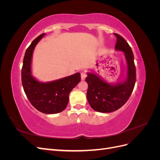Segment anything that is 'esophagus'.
Instances as JSON below:
<instances>
[{"label":"esophagus","mask_w":160,"mask_h":160,"mask_svg":"<svg viewBox=\"0 0 160 160\" xmlns=\"http://www.w3.org/2000/svg\"><path fill=\"white\" fill-rule=\"evenodd\" d=\"M81 79L84 80L85 79V77H87V73L85 72H81Z\"/></svg>","instance_id":"1"}]
</instances>
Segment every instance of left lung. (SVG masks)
Returning <instances> with one entry per match:
<instances>
[{"mask_svg": "<svg viewBox=\"0 0 160 160\" xmlns=\"http://www.w3.org/2000/svg\"><path fill=\"white\" fill-rule=\"evenodd\" d=\"M116 50L125 52L128 64V77L123 83L112 86L93 73H88L85 81L88 84L87 98L92 109L101 113L118 110L127 102L132 95L136 81V69L132 48L125 38L117 33Z\"/></svg>", "mask_w": 160, "mask_h": 160, "instance_id": "1", "label": "left lung"}]
</instances>
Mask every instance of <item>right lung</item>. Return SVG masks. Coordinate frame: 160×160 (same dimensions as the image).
I'll return each instance as SVG.
<instances>
[{
	"instance_id": "obj_1",
	"label": "right lung",
	"mask_w": 160,
	"mask_h": 160,
	"mask_svg": "<svg viewBox=\"0 0 160 160\" xmlns=\"http://www.w3.org/2000/svg\"><path fill=\"white\" fill-rule=\"evenodd\" d=\"M45 34L42 33L27 48L23 59L21 80L24 91L34 108L42 113L54 114L63 111L69 102L71 90L81 81L79 72L49 83H40L31 75V63L32 52Z\"/></svg>"
}]
</instances>
